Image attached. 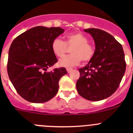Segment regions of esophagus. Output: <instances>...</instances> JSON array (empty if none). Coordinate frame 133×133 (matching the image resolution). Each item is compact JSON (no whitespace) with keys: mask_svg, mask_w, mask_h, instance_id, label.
<instances>
[{"mask_svg":"<svg viewBox=\"0 0 133 133\" xmlns=\"http://www.w3.org/2000/svg\"><path fill=\"white\" fill-rule=\"evenodd\" d=\"M72 69H72V68H66L67 72H68V73H70V72L71 71H72Z\"/></svg>","mask_w":133,"mask_h":133,"instance_id":"obj_1","label":"esophagus"}]
</instances>
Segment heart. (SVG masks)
I'll return each instance as SVG.
<instances>
[{"instance_id": "1", "label": "heart", "mask_w": 133, "mask_h": 133, "mask_svg": "<svg viewBox=\"0 0 133 133\" xmlns=\"http://www.w3.org/2000/svg\"><path fill=\"white\" fill-rule=\"evenodd\" d=\"M88 38L80 33H73L65 36V41L55 38L51 43V49L56 57L61 58L64 56L68 48L71 55L65 56L58 61V65L65 68H71L78 65L81 60L87 62L91 60L95 55V48L88 42Z\"/></svg>"}]
</instances>
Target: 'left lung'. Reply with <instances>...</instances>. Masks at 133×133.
Returning a JSON list of instances; mask_svg holds the SVG:
<instances>
[{"label":"left lung","mask_w":133,"mask_h":133,"mask_svg":"<svg viewBox=\"0 0 133 133\" xmlns=\"http://www.w3.org/2000/svg\"><path fill=\"white\" fill-rule=\"evenodd\" d=\"M84 31L91 35L96 48L91 60L78 69L76 89L84 98L99 101L111 96L120 85L126 68L124 52L109 33L95 28Z\"/></svg>","instance_id":"8db88e82"}]
</instances>
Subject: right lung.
Wrapping results in <instances>:
<instances>
[{"label": "right lung", "mask_w": 133, "mask_h": 133, "mask_svg": "<svg viewBox=\"0 0 133 133\" xmlns=\"http://www.w3.org/2000/svg\"><path fill=\"white\" fill-rule=\"evenodd\" d=\"M60 28L37 26L16 37L9 49L7 69L18 95L33 103H43L57 95L65 68L47 69L58 62L52 41L64 33Z\"/></svg>", "instance_id": "obj_1"}]
</instances>
